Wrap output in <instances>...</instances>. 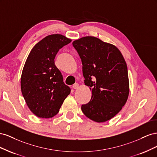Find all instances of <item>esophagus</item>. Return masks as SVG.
<instances>
[{
    "label": "esophagus",
    "mask_w": 157,
    "mask_h": 157,
    "mask_svg": "<svg viewBox=\"0 0 157 157\" xmlns=\"http://www.w3.org/2000/svg\"><path fill=\"white\" fill-rule=\"evenodd\" d=\"M78 86H79V84H78V83H75V84H73V89H77L78 88Z\"/></svg>",
    "instance_id": "1"
}]
</instances>
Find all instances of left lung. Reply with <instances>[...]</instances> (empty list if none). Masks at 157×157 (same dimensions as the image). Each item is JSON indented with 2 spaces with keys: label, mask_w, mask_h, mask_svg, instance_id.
I'll use <instances>...</instances> for the list:
<instances>
[{
  "label": "left lung",
  "mask_w": 157,
  "mask_h": 157,
  "mask_svg": "<svg viewBox=\"0 0 157 157\" xmlns=\"http://www.w3.org/2000/svg\"><path fill=\"white\" fill-rule=\"evenodd\" d=\"M82 63L84 84L92 92L90 101L81 106L86 117L96 122L111 119L121 111L130 92L127 65L117 47L97 37L74 40Z\"/></svg>",
  "instance_id": "8db88e82"
}]
</instances>
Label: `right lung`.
<instances>
[{"mask_svg": "<svg viewBox=\"0 0 157 157\" xmlns=\"http://www.w3.org/2000/svg\"><path fill=\"white\" fill-rule=\"evenodd\" d=\"M71 42V39L61 34L48 35L35 45L26 59L21 90L28 107L38 117L56 115L71 93L54 63L59 50Z\"/></svg>", "mask_w": 157, "mask_h": 157, "instance_id": "add662e5", "label": "right lung"}]
</instances>
